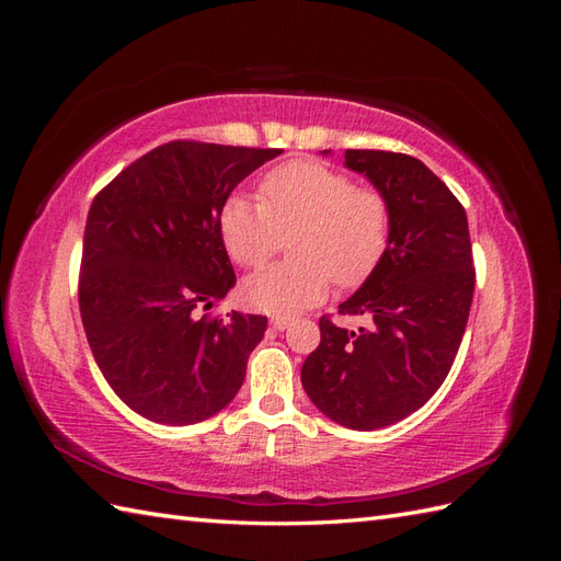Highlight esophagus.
Here are the masks:
<instances>
[{
	"label": "esophagus",
	"mask_w": 561,
	"mask_h": 561,
	"mask_svg": "<svg viewBox=\"0 0 561 561\" xmlns=\"http://www.w3.org/2000/svg\"><path fill=\"white\" fill-rule=\"evenodd\" d=\"M293 318L290 316H276V318H271V325H274L276 330H287L293 325Z\"/></svg>",
	"instance_id": "esophagus-1"
}]
</instances>
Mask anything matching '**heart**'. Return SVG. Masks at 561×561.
Instances as JSON below:
<instances>
[{
    "mask_svg": "<svg viewBox=\"0 0 561 561\" xmlns=\"http://www.w3.org/2000/svg\"><path fill=\"white\" fill-rule=\"evenodd\" d=\"M262 201L231 196L219 215L225 248L241 266H260L293 233L297 260L252 274L243 297L252 309L293 316L322 301L330 276L344 287L363 283L388 245V203L371 186L318 161L274 168L260 186Z\"/></svg>",
    "mask_w": 561,
    "mask_h": 561,
    "instance_id": "heart-1",
    "label": "heart"
}]
</instances>
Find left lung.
Wrapping results in <instances>:
<instances>
[{"instance_id": "left-lung-1", "label": "left lung", "mask_w": 561, "mask_h": 561, "mask_svg": "<svg viewBox=\"0 0 561 561\" xmlns=\"http://www.w3.org/2000/svg\"><path fill=\"white\" fill-rule=\"evenodd\" d=\"M344 159L383 194L388 245L339 304L369 325L353 332L322 316L301 386L339 426L377 431L416 412L447 379L472 304V245L463 206L419 159L379 149H346Z\"/></svg>"}]
</instances>
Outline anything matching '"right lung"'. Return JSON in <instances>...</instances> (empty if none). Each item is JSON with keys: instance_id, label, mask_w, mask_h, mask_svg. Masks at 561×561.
<instances>
[{"instance_id": "obj_1", "label": "right lung", "mask_w": 561, "mask_h": 561, "mask_svg": "<svg viewBox=\"0 0 561 561\" xmlns=\"http://www.w3.org/2000/svg\"><path fill=\"white\" fill-rule=\"evenodd\" d=\"M280 149L175 140L124 168L89 210L79 311L93 358L133 412L192 426L236 398L264 316H198L236 283L219 233L233 186Z\"/></svg>"}]
</instances>
